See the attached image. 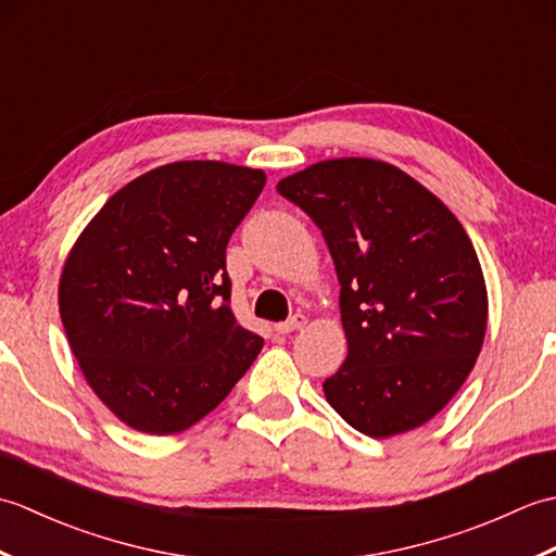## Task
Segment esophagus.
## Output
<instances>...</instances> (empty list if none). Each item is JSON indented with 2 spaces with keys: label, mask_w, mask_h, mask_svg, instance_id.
<instances>
[{
  "label": "esophagus",
  "mask_w": 556,
  "mask_h": 556,
  "mask_svg": "<svg viewBox=\"0 0 556 556\" xmlns=\"http://www.w3.org/2000/svg\"><path fill=\"white\" fill-rule=\"evenodd\" d=\"M305 315H293V317H289V320H285V323H277L275 325V332L277 334H291V332H296V329H303L305 327Z\"/></svg>",
  "instance_id": "esophagus-1"
}]
</instances>
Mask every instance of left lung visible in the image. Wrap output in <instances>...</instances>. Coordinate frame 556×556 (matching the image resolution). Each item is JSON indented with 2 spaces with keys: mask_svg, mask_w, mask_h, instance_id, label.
<instances>
[{
  "mask_svg": "<svg viewBox=\"0 0 556 556\" xmlns=\"http://www.w3.org/2000/svg\"><path fill=\"white\" fill-rule=\"evenodd\" d=\"M323 231L349 356L323 389L368 437L437 416L473 370L488 327L476 248L440 198L394 164L341 157L277 184Z\"/></svg>",
  "mask_w": 556,
  "mask_h": 556,
  "instance_id": "1",
  "label": "left lung"
}]
</instances>
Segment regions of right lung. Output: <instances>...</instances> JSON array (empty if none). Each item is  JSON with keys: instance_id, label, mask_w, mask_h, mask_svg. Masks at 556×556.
I'll use <instances>...</instances> for the list:
<instances>
[{"instance_id": "1", "label": "right lung", "mask_w": 556, "mask_h": 556, "mask_svg": "<svg viewBox=\"0 0 556 556\" xmlns=\"http://www.w3.org/2000/svg\"><path fill=\"white\" fill-rule=\"evenodd\" d=\"M265 172L172 162L116 191L64 263L59 313L92 392L128 428L176 434L263 349L231 313L227 243Z\"/></svg>"}]
</instances>
